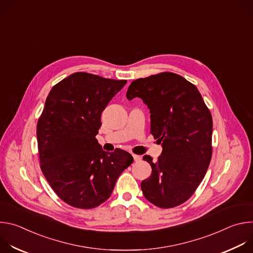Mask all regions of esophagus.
Returning <instances> with one entry per match:
<instances>
[{"instance_id":"34e87169","label":"esophagus","mask_w":253,"mask_h":253,"mask_svg":"<svg viewBox=\"0 0 253 253\" xmlns=\"http://www.w3.org/2000/svg\"><path fill=\"white\" fill-rule=\"evenodd\" d=\"M133 158H134V160H135L136 162H138V161H140V160L142 159V156H140V155H136V154H133Z\"/></svg>"}]
</instances>
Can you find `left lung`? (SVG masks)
Segmentation results:
<instances>
[{
    "instance_id": "1",
    "label": "left lung",
    "mask_w": 253,
    "mask_h": 253,
    "mask_svg": "<svg viewBox=\"0 0 253 253\" xmlns=\"http://www.w3.org/2000/svg\"><path fill=\"white\" fill-rule=\"evenodd\" d=\"M141 98L150 109V133L163 151L141 182L144 197L160 208L187 201L203 180L212 156V116L196 86L162 72L133 81L127 99Z\"/></svg>"
}]
</instances>
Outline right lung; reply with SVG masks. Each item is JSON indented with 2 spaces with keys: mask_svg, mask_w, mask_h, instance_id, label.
<instances>
[{
  "mask_svg": "<svg viewBox=\"0 0 253 253\" xmlns=\"http://www.w3.org/2000/svg\"><path fill=\"white\" fill-rule=\"evenodd\" d=\"M126 80L77 72L50 91L37 123L41 170L65 203L81 209L111 196L120 174L132 164L130 153H108L96 139L101 114Z\"/></svg>",
  "mask_w": 253,
  "mask_h": 253,
  "instance_id": "add662e5",
  "label": "right lung"
}]
</instances>
